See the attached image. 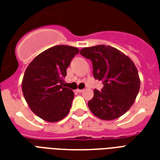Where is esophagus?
Instances as JSON below:
<instances>
[{
	"mask_svg": "<svg viewBox=\"0 0 160 160\" xmlns=\"http://www.w3.org/2000/svg\"><path fill=\"white\" fill-rule=\"evenodd\" d=\"M83 91H84V90H80V89H77L76 92H79V93H80V92H82Z\"/></svg>",
	"mask_w": 160,
	"mask_h": 160,
	"instance_id": "esophagus-1",
	"label": "esophagus"
}]
</instances>
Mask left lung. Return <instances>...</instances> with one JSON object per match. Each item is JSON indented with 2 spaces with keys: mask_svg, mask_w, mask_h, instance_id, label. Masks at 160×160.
Returning <instances> with one entry per match:
<instances>
[{
  "mask_svg": "<svg viewBox=\"0 0 160 160\" xmlns=\"http://www.w3.org/2000/svg\"><path fill=\"white\" fill-rule=\"evenodd\" d=\"M80 55L90 59L96 80L104 87L94 89L88 107L96 117L113 120L125 114L134 104L139 90L140 78L132 60L114 47L96 45L84 48Z\"/></svg>",
  "mask_w": 160,
  "mask_h": 160,
  "instance_id": "8db88e82",
  "label": "left lung"
}]
</instances>
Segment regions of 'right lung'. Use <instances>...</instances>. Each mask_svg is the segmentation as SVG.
<instances>
[{
	"label": "right lung",
	"mask_w": 160,
	"mask_h": 160,
	"mask_svg": "<svg viewBox=\"0 0 160 160\" xmlns=\"http://www.w3.org/2000/svg\"><path fill=\"white\" fill-rule=\"evenodd\" d=\"M79 49L56 45L36 56L26 69L22 92L35 114L50 122L62 120L68 114L74 94L65 87L63 78Z\"/></svg>",
	"instance_id": "right-lung-1"
}]
</instances>
